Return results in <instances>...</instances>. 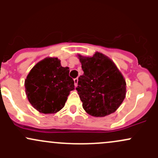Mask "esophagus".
Masks as SVG:
<instances>
[{"instance_id":"obj_1","label":"esophagus","mask_w":158,"mask_h":158,"mask_svg":"<svg viewBox=\"0 0 158 158\" xmlns=\"http://www.w3.org/2000/svg\"><path fill=\"white\" fill-rule=\"evenodd\" d=\"M78 81H79V79H78V78H76V79H74V82H75V86H77L78 85Z\"/></svg>"}]
</instances>
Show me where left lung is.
I'll list each match as a JSON object with an SVG mask.
<instances>
[{"instance_id":"1","label":"left lung","mask_w":158,"mask_h":158,"mask_svg":"<svg viewBox=\"0 0 158 158\" xmlns=\"http://www.w3.org/2000/svg\"><path fill=\"white\" fill-rule=\"evenodd\" d=\"M84 73L76 89L84 110L90 115L104 117L114 112L125 98L126 82L114 63L96 52L92 57L79 55Z\"/></svg>"}]
</instances>
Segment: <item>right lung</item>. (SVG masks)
Instances as JSON below:
<instances>
[{"instance_id": "obj_1", "label": "right lung", "mask_w": 158, "mask_h": 158, "mask_svg": "<svg viewBox=\"0 0 158 158\" xmlns=\"http://www.w3.org/2000/svg\"><path fill=\"white\" fill-rule=\"evenodd\" d=\"M69 67H63L57 58H46L35 65L25 80L30 104L38 111L52 114L64 107L74 80Z\"/></svg>"}]
</instances>
